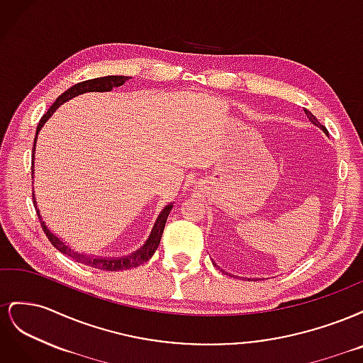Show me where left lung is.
I'll return each mask as SVG.
<instances>
[{"mask_svg": "<svg viewBox=\"0 0 363 363\" xmlns=\"http://www.w3.org/2000/svg\"><path fill=\"white\" fill-rule=\"evenodd\" d=\"M304 113L307 115V118H309V121H311V123H312L313 125H316L318 128L323 130L324 133L328 136V131H327V128H325V127L320 123V121H318V119H316V118H315L309 111H307V108H304ZM212 263H213V267H216L218 269H221V267H218V265H216V262H215V260H212ZM221 272H223V274H228V276H232V277H233V274H230V272H227V271H224V269H221ZM247 280H255V281H256V280H260V279H247Z\"/></svg>", "mask_w": 363, "mask_h": 363, "instance_id": "obj_1", "label": "left lung"}]
</instances>
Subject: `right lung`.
Listing matches in <instances>:
<instances>
[{"mask_svg": "<svg viewBox=\"0 0 363 363\" xmlns=\"http://www.w3.org/2000/svg\"><path fill=\"white\" fill-rule=\"evenodd\" d=\"M127 80H130V77H124V75H107V77H100V79H92V80H86L82 83H77L67 92H63L54 104L48 108V112L43 115L39 121V125L36 128V136H35V144H33V155H31V179H35V155H36V142H38V135L39 131L42 130V127L45 125L47 121L52 116V113L57 111V108L72 98H75L77 95H82L86 92H111L113 87L123 86ZM33 204H35L36 213L39 216L40 225L43 228V233L47 235V238L50 239V242L56 247L60 252L67 256H71L72 259H75L79 263H84L87 267L92 268H98V269H104V271H121V269H130V268H136L142 263H145L147 260H150L155 255V251L157 250L159 244H160V238L163 233L164 224H167V219L169 216V212L172 211L174 203H169L162 208V212L159 213L155 225L151 228V233L148 236V239L145 240V244L142 245L140 248H138L135 252H130L128 256H121V257H103V256H87V255H82L79 251L71 250V247H68L67 244L63 242V239H60L57 235H54L51 230L48 228V225L45 224V221L42 219V215L39 212V207L36 203V196H35V191H33Z\"/></svg>", "mask_w": 363, "mask_h": 363, "instance_id": "obj_1", "label": "right lung"}]
</instances>
